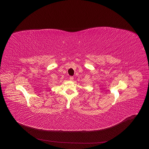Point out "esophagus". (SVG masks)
Masks as SVG:
<instances>
[{"mask_svg": "<svg viewBox=\"0 0 149 149\" xmlns=\"http://www.w3.org/2000/svg\"><path fill=\"white\" fill-rule=\"evenodd\" d=\"M74 79V77H70V81H72Z\"/></svg>", "mask_w": 149, "mask_h": 149, "instance_id": "obj_1", "label": "esophagus"}]
</instances>
